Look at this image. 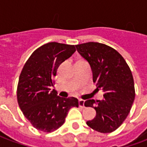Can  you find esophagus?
Here are the masks:
<instances>
[{
	"label": "esophagus",
	"mask_w": 147,
	"mask_h": 147,
	"mask_svg": "<svg viewBox=\"0 0 147 147\" xmlns=\"http://www.w3.org/2000/svg\"><path fill=\"white\" fill-rule=\"evenodd\" d=\"M84 103H85V101H84V100H82V99H80V100H79V105H80V106H81V107H83V108L85 107V106H84Z\"/></svg>",
	"instance_id": "obj_1"
}]
</instances>
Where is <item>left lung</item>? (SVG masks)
I'll return each instance as SVG.
<instances>
[{
	"label": "left lung",
	"mask_w": 147,
	"mask_h": 147,
	"mask_svg": "<svg viewBox=\"0 0 147 147\" xmlns=\"http://www.w3.org/2000/svg\"><path fill=\"white\" fill-rule=\"evenodd\" d=\"M76 47L89 63L97 89L104 92L102 100L90 99L84 103L96 110V117L86 124L98 132H112L126 119L135 100L131 71L123 57L110 46L91 42Z\"/></svg>",
	"instance_id": "left-lung-1"
}]
</instances>
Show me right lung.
I'll use <instances>...</instances> for the list:
<instances>
[{"label":"right lung","mask_w":147,"mask_h":147,"mask_svg":"<svg viewBox=\"0 0 147 147\" xmlns=\"http://www.w3.org/2000/svg\"><path fill=\"white\" fill-rule=\"evenodd\" d=\"M75 52V45L49 42L37 49L24 64L18 83V104L38 130H57L64 123L69 109L79 106L77 98H61L51 89L60 64Z\"/></svg>","instance_id":"right-lung-1"}]
</instances>
